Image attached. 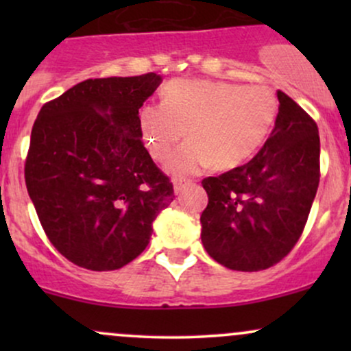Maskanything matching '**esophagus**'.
I'll return each instance as SVG.
<instances>
[{"label": "esophagus", "instance_id": "obj_1", "mask_svg": "<svg viewBox=\"0 0 351 351\" xmlns=\"http://www.w3.org/2000/svg\"><path fill=\"white\" fill-rule=\"evenodd\" d=\"M186 184H189V180H184V178H175V180H173V186H175L176 195H180L181 189L186 186Z\"/></svg>", "mask_w": 351, "mask_h": 351}]
</instances>
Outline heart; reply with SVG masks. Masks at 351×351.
<instances>
[{
	"mask_svg": "<svg viewBox=\"0 0 351 351\" xmlns=\"http://www.w3.org/2000/svg\"><path fill=\"white\" fill-rule=\"evenodd\" d=\"M276 117L277 99L265 86L180 79L165 86L162 106L142 108L140 123L148 150L162 162L188 128L191 142L167 163L171 175L186 176L209 165L217 170L241 167L263 147Z\"/></svg>",
	"mask_w": 351,
	"mask_h": 351,
	"instance_id": "1",
	"label": "heart"
}]
</instances>
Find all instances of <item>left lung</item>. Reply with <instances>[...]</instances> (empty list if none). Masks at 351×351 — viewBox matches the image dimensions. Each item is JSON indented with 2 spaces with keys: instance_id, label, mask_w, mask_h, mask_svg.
<instances>
[{
  "instance_id": "1",
  "label": "left lung",
  "mask_w": 351,
  "mask_h": 351,
  "mask_svg": "<svg viewBox=\"0 0 351 351\" xmlns=\"http://www.w3.org/2000/svg\"><path fill=\"white\" fill-rule=\"evenodd\" d=\"M279 114L264 147L249 163L201 183L208 206L201 241L216 263L256 272L280 263L304 232L320 181L315 120L277 90Z\"/></svg>"
}]
</instances>
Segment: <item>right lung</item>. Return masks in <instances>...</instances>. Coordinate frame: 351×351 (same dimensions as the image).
I'll use <instances>...</instances> for the list:
<instances>
[{"label":"right lung","mask_w":351,"mask_h":351,"mask_svg":"<svg viewBox=\"0 0 351 351\" xmlns=\"http://www.w3.org/2000/svg\"><path fill=\"white\" fill-rule=\"evenodd\" d=\"M162 77L87 79L39 110L24 180L47 239L71 263L115 271L138 257L175 198L142 142L138 108Z\"/></svg>","instance_id":"1"}]
</instances>
